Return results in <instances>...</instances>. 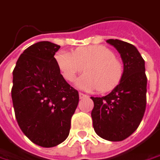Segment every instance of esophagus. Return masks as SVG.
Instances as JSON below:
<instances>
[{
    "label": "esophagus",
    "instance_id": "34e87169",
    "mask_svg": "<svg viewBox=\"0 0 160 160\" xmlns=\"http://www.w3.org/2000/svg\"><path fill=\"white\" fill-rule=\"evenodd\" d=\"M79 96H80V99H82V98H87L88 97L87 95H85L84 93H81V92H80V93H79Z\"/></svg>",
    "mask_w": 160,
    "mask_h": 160
}]
</instances>
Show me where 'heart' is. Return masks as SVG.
Wrapping results in <instances>:
<instances>
[{"mask_svg": "<svg viewBox=\"0 0 160 160\" xmlns=\"http://www.w3.org/2000/svg\"><path fill=\"white\" fill-rule=\"evenodd\" d=\"M55 59L60 72L67 81H73L84 71L78 80L80 88L108 92L114 89L123 77L124 67L121 60L115 57L112 50L105 45H88L75 49L72 53L61 52Z\"/></svg>", "mask_w": 160, "mask_h": 160, "instance_id": "obj_1", "label": "heart"}]
</instances>
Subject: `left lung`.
Returning a JSON list of instances; mask_svg holds the SVG:
<instances>
[{
    "instance_id": "left-lung-1",
    "label": "left lung",
    "mask_w": 160,
    "mask_h": 160,
    "mask_svg": "<svg viewBox=\"0 0 160 160\" xmlns=\"http://www.w3.org/2000/svg\"><path fill=\"white\" fill-rule=\"evenodd\" d=\"M121 54L124 73L121 82L105 97L93 98L91 112L98 135L110 142H121L139 127L146 109L147 76L145 62L134 45L108 39Z\"/></svg>"
}]
</instances>
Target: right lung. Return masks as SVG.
<instances>
[{"label":"right lung","instance_id":"right-lung-1","mask_svg":"<svg viewBox=\"0 0 160 160\" xmlns=\"http://www.w3.org/2000/svg\"><path fill=\"white\" fill-rule=\"evenodd\" d=\"M60 45H30L13 70L11 98L18 126L32 142L50 148L66 140L79 92L61 74L55 52Z\"/></svg>","mask_w":160,"mask_h":160}]
</instances>
